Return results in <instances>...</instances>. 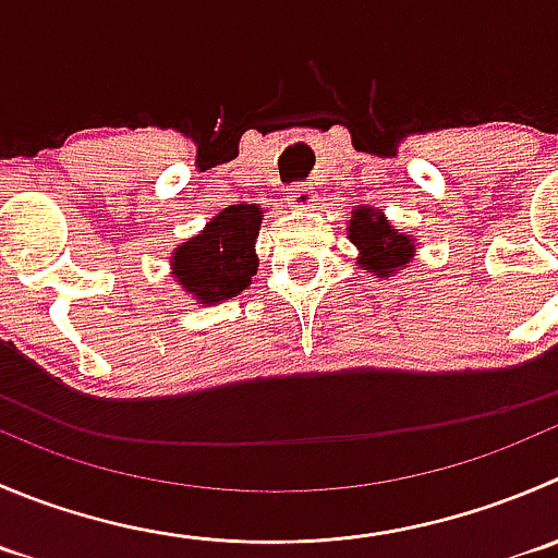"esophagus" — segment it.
<instances>
[{
	"mask_svg": "<svg viewBox=\"0 0 558 558\" xmlns=\"http://www.w3.org/2000/svg\"><path fill=\"white\" fill-rule=\"evenodd\" d=\"M286 198H289V204H291V207H294V209H311L313 204L318 202L316 191H313L311 185H294V187H291V193H289V196H286Z\"/></svg>",
	"mask_w": 558,
	"mask_h": 558,
	"instance_id": "1",
	"label": "esophagus"
}]
</instances>
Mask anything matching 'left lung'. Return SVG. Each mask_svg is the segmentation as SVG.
Instances as JSON below:
<instances>
[{"label":"left lung","instance_id":"obj_1","mask_svg":"<svg viewBox=\"0 0 558 558\" xmlns=\"http://www.w3.org/2000/svg\"><path fill=\"white\" fill-rule=\"evenodd\" d=\"M351 245L356 247V264L376 278H392L414 262L416 240L409 231H400L384 218L376 207L351 209L345 223Z\"/></svg>","mask_w":558,"mask_h":558}]
</instances>
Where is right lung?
<instances>
[{
  "mask_svg": "<svg viewBox=\"0 0 558 558\" xmlns=\"http://www.w3.org/2000/svg\"><path fill=\"white\" fill-rule=\"evenodd\" d=\"M264 209L258 204H231L209 223L174 247L171 278L196 305H220L240 296L258 269L256 240Z\"/></svg>",
  "mask_w": 558,
  "mask_h": 558,
  "instance_id": "right-lung-1",
  "label": "right lung"
}]
</instances>
